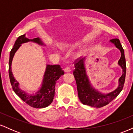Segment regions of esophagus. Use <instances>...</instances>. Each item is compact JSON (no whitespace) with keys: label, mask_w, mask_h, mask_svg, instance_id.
<instances>
[{"label":"esophagus","mask_w":133,"mask_h":133,"mask_svg":"<svg viewBox=\"0 0 133 133\" xmlns=\"http://www.w3.org/2000/svg\"><path fill=\"white\" fill-rule=\"evenodd\" d=\"M64 71L65 72H70L71 71V69L69 68V67L67 66L65 67V68L64 69Z\"/></svg>","instance_id":"obj_1"}]
</instances>
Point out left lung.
<instances>
[{"mask_svg":"<svg viewBox=\"0 0 133 133\" xmlns=\"http://www.w3.org/2000/svg\"><path fill=\"white\" fill-rule=\"evenodd\" d=\"M110 41L120 50L121 53V56L119 60L118 64L123 69V74L119 79L118 88L115 91L108 94H103L96 91L91 87L89 79L86 74V69L84 64V58L77 59L74 61L75 69L73 71V74L77 84V93H78L79 100L83 104L94 107V108H101L112 101L123 89L125 81L126 71L124 49L118 39H112Z\"/></svg>","mask_w":133,"mask_h":133,"instance_id":"1","label":"left lung"}]
</instances>
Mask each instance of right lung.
<instances>
[{
	"mask_svg": "<svg viewBox=\"0 0 133 133\" xmlns=\"http://www.w3.org/2000/svg\"><path fill=\"white\" fill-rule=\"evenodd\" d=\"M32 41L36 43L42 45V41L39 38H34L29 39L25 36V34L19 36L16 41L14 45L10 52V58L9 63V74L10 84L15 93L23 101L29 106L34 108H43L47 107L53 101L55 93V86L56 81L64 72L59 65H47L45 74H44L43 82L41 89L37 93L32 95H28L19 88V82L14 77L11 69L12 61L16 52L21 45V44Z\"/></svg>",
	"mask_w": 133,
	"mask_h": 133,
	"instance_id": "1",
	"label": "right lung"
}]
</instances>
